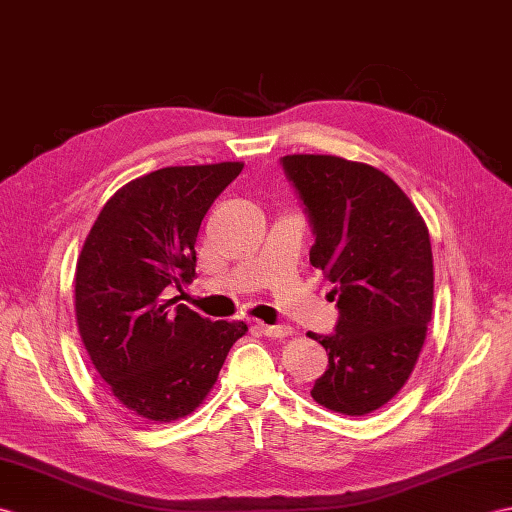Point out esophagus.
Instances as JSON below:
<instances>
[{
	"label": "esophagus",
	"instance_id": "obj_1",
	"mask_svg": "<svg viewBox=\"0 0 512 512\" xmlns=\"http://www.w3.org/2000/svg\"><path fill=\"white\" fill-rule=\"evenodd\" d=\"M259 329H261V334L268 336V338H288V336H292V327H288V325H264V323H259Z\"/></svg>",
	"mask_w": 512,
	"mask_h": 512
}]
</instances>
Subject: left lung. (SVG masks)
<instances>
[{"label":"left lung","instance_id":"obj_1","mask_svg":"<svg viewBox=\"0 0 512 512\" xmlns=\"http://www.w3.org/2000/svg\"><path fill=\"white\" fill-rule=\"evenodd\" d=\"M283 170L310 213L314 268L340 318L312 397L349 417L375 412L408 382L432 320L434 261L425 220L388 174L334 154H288Z\"/></svg>","mask_w":512,"mask_h":512}]
</instances>
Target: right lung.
<instances>
[{
	"label": "right lung",
	"mask_w": 512,
	"mask_h": 512,
	"mask_svg": "<svg viewBox=\"0 0 512 512\" xmlns=\"http://www.w3.org/2000/svg\"><path fill=\"white\" fill-rule=\"evenodd\" d=\"M242 161L174 165L109 198L76 264V323L95 371L135 417L170 423L207 399L242 320L202 318L168 288L196 277L200 222Z\"/></svg>",
	"instance_id": "right-lung-1"
}]
</instances>
